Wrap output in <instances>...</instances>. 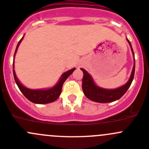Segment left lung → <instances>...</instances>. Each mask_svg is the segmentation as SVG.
<instances>
[{
	"instance_id": "1",
	"label": "left lung",
	"mask_w": 149,
	"mask_h": 149,
	"mask_svg": "<svg viewBox=\"0 0 149 149\" xmlns=\"http://www.w3.org/2000/svg\"><path fill=\"white\" fill-rule=\"evenodd\" d=\"M127 40L131 47V49L132 51L133 56H134V52H133L131 43L128 40V39H127ZM134 69H135V61L134 62L132 72L131 76H130V78L128 82L121 87L116 89H105L99 87L94 83L91 76L84 69H80L83 72V85H82L83 93L88 99L91 101L96 102L107 103L119 100L131 86L132 82L134 78Z\"/></svg>"
}]
</instances>
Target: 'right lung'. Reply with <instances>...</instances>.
Listing matches in <instances>:
<instances>
[{"label": "right lung", "mask_w": 149, "mask_h": 149, "mask_svg": "<svg viewBox=\"0 0 149 149\" xmlns=\"http://www.w3.org/2000/svg\"><path fill=\"white\" fill-rule=\"evenodd\" d=\"M22 39H23V37H22V39L19 40V42H18L17 46L16 49H15V54H16V52L17 50L18 47H19L20 42H22ZM15 56H14V58H15ZM74 70H75V68H73V69L64 72V73L61 75V77L60 78V80L58 81V83L55 86L51 88L43 89V90H32V89L27 88L26 87L22 86L20 83V82L18 80L15 70H14L13 62L14 77H15V82H16L18 88H19V89L21 91V92L23 93L24 96H25L28 100H30V101L32 102L35 103V104H47V103H50L52 102L56 101V100L59 97L61 93L62 86H63V83L66 81V80L68 78V77H69Z\"/></svg>", "instance_id": "add662e5"}]
</instances>
